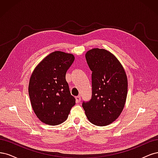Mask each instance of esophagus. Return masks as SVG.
I'll use <instances>...</instances> for the list:
<instances>
[{
    "instance_id": "obj_1",
    "label": "esophagus",
    "mask_w": 158,
    "mask_h": 158,
    "mask_svg": "<svg viewBox=\"0 0 158 158\" xmlns=\"http://www.w3.org/2000/svg\"><path fill=\"white\" fill-rule=\"evenodd\" d=\"M80 100H81V97H80V95H78V96L76 97V103H79V102H80Z\"/></svg>"
}]
</instances>
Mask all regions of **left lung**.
<instances>
[{
  "instance_id": "obj_1",
  "label": "left lung",
  "mask_w": 158,
  "mask_h": 158,
  "mask_svg": "<svg viewBox=\"0 0 158 158\" xmlns=\"http://www.w3.org/2000/svg\"><path fill=\"white\" fill-rule=\"evenodd\" d=\"M92 71V96L82 107L90 123L106 126L122 113L126 103L128 80L123 66L116 56L103 49L94 48L85 53Z\"/></svg>"
}]
</instances>
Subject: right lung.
I'll return each mask as SVG.
<instances>
[{
	"label": "right lung",
	"instance_id": "1",
	"mask_svg": "<svg viewBox=\"0 0 158 158\" xmlns=\"http://www.w3.org/2000/svg\"><path fill=\"white\" fill-rule=\"evenodd\" d=\"M74 60L73 54L54 51L37 64L31 75L28 92L31 107L46 125L64 122L76 103L65 78Z\"/></svg>",
	"mask_w": 158,
	"mask_h": 158
}]
</instances>
